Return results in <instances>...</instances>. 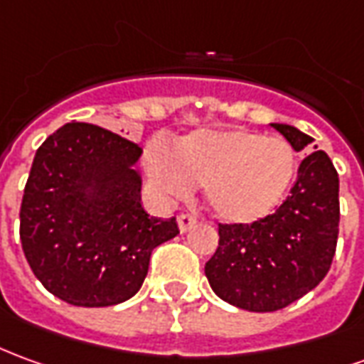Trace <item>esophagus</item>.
<instances>
[{"label":"esophagus","instance_id":"1","mask_svg":"<svg viewBox=\"0 0 364 364\" xmlns=\"http://www.w3.org/2000/svg\"><path fill=\"white\" fill-rule=\"evenodd\" d=\"M195 223H197V218L193 217V215H185V213H183V215L177 217V225H179V230H181V232H187Z\"/></svg>","mask_w":364,"mask_h":364}]
</instances>
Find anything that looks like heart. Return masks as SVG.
I'll use <instances>...</instances> for the list:
<instances>
[{
    "mask_svg": "<svg viewBox=\"0 0 364 364\" xmlns=\"http://www.w3.org/2000/svg\"><path fill=\"white\" fill-rule=\"evenodd\" d=\"M144 165L165 195L183 197L191 187H203L215 217L252 225L286 199L296 177V151L284 138L250 129H200L173 149L151 141Z\"/></svg>",
    "mask_w": 364,
    "mask_h": 364,
    "instance_id": "b5f03b06",
    "label": "heart"
}]
</instances>
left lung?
<instances>
[{"mask_svg": "<svg viewBox=\"0 0 364 364\" xmlns=\"http://www.w3.org/2000/svg\"><path fill=\"white\" fill-rule=\"evenodd\" d=\"M296 151L314 138L272 124ZM339 235V175L325 151L299 164L276 213L252 225H218V248L205 264L220 299L246 311H278L306 296L331 268Z\"/></svg>", "mask_w": 364, "mask_h": 364, "instance_id": "left-lung-1", "label": "left lung"}]
</instances>
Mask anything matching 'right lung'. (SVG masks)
Returning <instances> with one entry per match:
<instances>
[{"mask_svg": "<svg viewBox=\"0 0 364 364\" xmlns=\"http://www.w3.org/2000/svg\"><path fill=\"white\" fill-rule=\"evenodd\" d=\"M141 147L110 129L73 122L43 141L21 200L19 236L33 274L78 307H108L136 296L159 244L177 220L149 217Z\"/></svg>", "mask_w": 364, "mask_h": 364, "instance_id": "add662e5", "label": "right lung"}]
</instances>
